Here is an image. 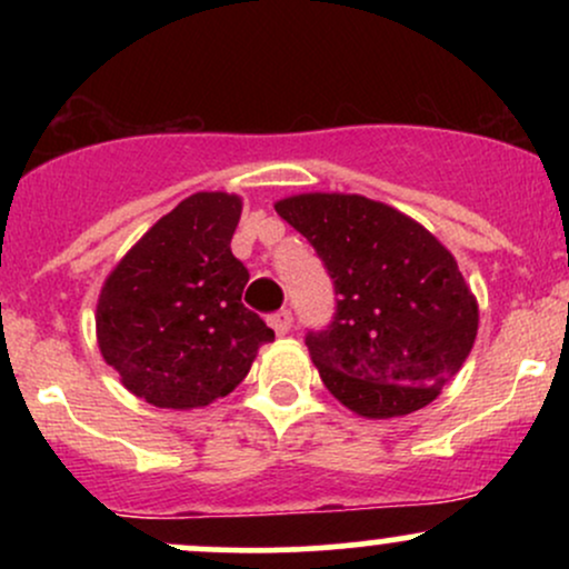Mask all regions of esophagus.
Wrapping results in <instances>:
<instances>
[{"label":"esophagus","instance_id":"1","mask_svg":"<svg viewBox=\"0 0 569 569\" xmlns=\"http://www.w3.org/2000/svg\"><path fill=\"white\" fill-rule=\"evenodd\" d=\"M267 323L272 326V329H276V335H289L291 331V326H293V316H291V310H278V312H272L270 318H267Z\"/></svg>","mask_w":569,"mask_h":569}]
</instances>
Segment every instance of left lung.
Wrapping results in <instances>:
<instances>
[{
	"label": "left lung",
	"instance_id": "1",
	"mask_svg": "<svg viewBox=\"0 0 569 569\" xmlns=\"http://www.w3.org/2000/svg\"><path fill=\"white\" fill-rule=\"evenodd\" d=\"M276 211L316 248L335 283L329 326L305 337L329 393L375 420L428 407L479 329L452 253L426 227L361 194H297Z\"/></svg>",
	"mask_w": 569,
	"mask_h": 569
}]
</instances>
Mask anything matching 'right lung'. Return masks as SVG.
Wrapping results in <instances>:
<instances>
[{"label":"right lung","mask_w":569,"mask_h":569,"mask_svg":"<svg viewBox=\"0 0 569 569\" xmlns=\"http://www.w3.org/2000/svg\"><path fill=\"white\" fill-rule=\"evenodd\" d=\"M240 198L198 192L126 253L98 297L103 361L160 409L206 407L232 393L276 331L240 302L248 270L230 240Z\"/></svg>","instance_id":"right-lung-1"}]
</instances>
